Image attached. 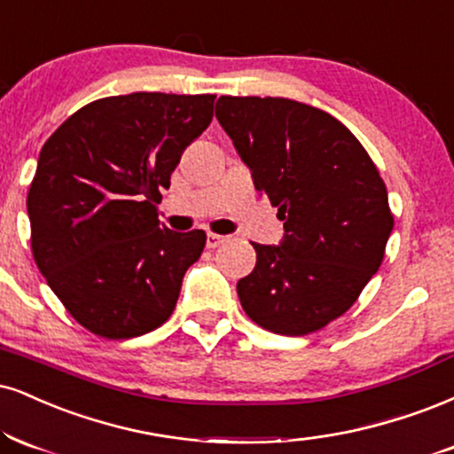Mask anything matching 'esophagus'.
<instances>
[{
    "label": "esophagus",
    "instance_id": "1",
    "mask_svg": "<svg viewBox=\"0 0 454 454\" xmlns=\"http://www.w3.org/2000/svg\"><path fill=\"white\" fill-rule=\"evenodd\" d=\"M223 241H226V237H222V234H215V232L207 234V247H209V249L220 247Z\"/></svg>",
    "mask_w": 454,
    "mask_h": 454
}]
</instances>
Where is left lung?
<instances>
[{"label": "left lung", "mask_w": 454, "mask_h": 454, "mask_svg": "<svg viewBox=\"0 0 454 454\" xmlns=\"http://www.w3.org/2000/svg\"><path fill=\"white\" fill-rule=\"evenodd\" d=\"M215 118L286 228L281 245L251 243L241 307L275 334L321 330L353 307L385 258L393 215L379 168L345 124L307 103L220 97Z\"/></svg>", "instance_id": "1"}]
</instances>
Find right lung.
<instances>
[{
    "mask_svg": "<svg viewBox=\"0 0 454 454\" xmlns=\"http://www.w3.org/2000/svg\"><path fill=\"white\" fill-rule=\"evenodd\" d=\"M215 95L133 92L78 109L43 144L27 194L31 251L69 315L124 340L156 330L177 304L203 231L158 222L160 188L209 127Z\"/></svg>",
    "mask_w": 454,
    "mask_h": 454,
    "instance_id": "1",
    "label": "right lung"
}]
</instances>
